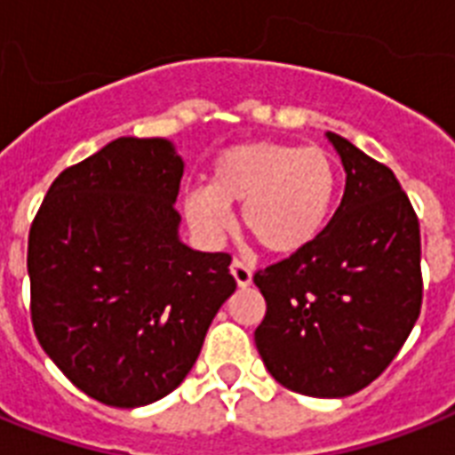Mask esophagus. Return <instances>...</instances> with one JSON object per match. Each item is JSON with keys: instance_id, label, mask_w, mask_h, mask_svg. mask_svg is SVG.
<instances>
[{"instance_id": "obj_1", "label": "esophagus", "mask_w": 455, "mask_h": 455, "mask_svg": "<svg viewBox=\"0 0 455 455\" xmlns=\"http://www.w3.org/2000/svg\"><path fill=\"white\" fill-rule=\"evenodd\" d=\"M231 273H234L238 287H247L250 283H252V268H250L245 261H240V259L231 261Z\"/></svg>"}]
</instances>
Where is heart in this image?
Segmentation results:
<instances>
[{
	"mask_svg": "<svg viewBox=\"0 0 455 455\" xmlns=\"http://www.w3.org/2000/svg\"><path fill=\"white\" fill-rule=\"evenodd\" d=\"M336 194L334 161L320 147L245 144L212 168L208 191L191 194L184 215L205 243H220L234 224L228 205L264 250L291 254L323 231Z\"/></svg>",
	"mask_w": 455,
	"mask_h": 455,
	"instance_id": "heart-1",
	"label": "heart"
}]
</instances>
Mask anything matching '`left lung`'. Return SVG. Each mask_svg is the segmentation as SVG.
I'll use <instances>...</instances> for the list:
<instances>
[{"label":"left lung","instance_id":"obj_1","mask_svg":"<svg viewBox=\"0 0 455 455\" xmlns=\"http://www.w3.org/2000/svg\"><path fill=\"white\" fill-rule=\"evenodd\" d=\"M327 140L346 170L341 205L308 245L254 273L266 299L254 343L280 386L348 397L386 371L419 320L420 228L393 170Z\"/></svg>","mask_w":455,"mask_h":455}]
</instances>
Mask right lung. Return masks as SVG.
Wrapping results in <instances>:
<instances>
[{
    "mask_svg": "<svg viewBox=\"0 0 455 455\" xmlns=\"http://www.w3.org/2000/svg\"><path fill=\"white\" fill-rule=\"evenodd\" d=\"M182 175L168 140H114L55 177L29 228L36 339L81 393L109 407L172 393L235 290L227 252L180 240Z\"/></svg>",
    "mask_w": 455,
    "mask_h": 455,
    "instance_id": "obj_1",
    "label": "right lung"
}]
</instances>
